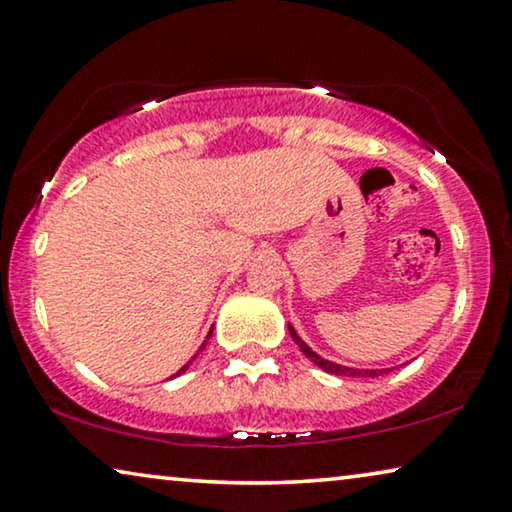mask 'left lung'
<instances>
[{
  "mask_svg": "<svg viewBox=\"0 0 512 512\" xmlns=\"http://www.w3.org/2000/svg\"><path fill=\"white\" fill-rule=\"evenodd\" d=\"M288 332H291L293 342L300 346V351L305 353L307 358H309L311 362H314V365H318V367L323 369V372H328V374H335V376H353V379H355V376H372V379H374V376H381V374H385V372H390V369H353V367L337 365V362L325 360V358H321V355H318V353L311 351V348H309L305 342H302L298 332L293 330V325H291V323H288Z\"/></svg>",
  "mask_w": 512,
  "mask_h": 512,
  "instance_id": "left-lung-1",
  "label": "left lung"
}]
</instances>
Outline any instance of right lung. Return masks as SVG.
Here are the masks:
<instances>
[{
	"mask_svg": "<svg viewBox=\"0 0 512 512\" xmlns=\"http://www.w3.org/2000/svg\"><path fill=\"white\" fill-rule=\"evenodd\" d=\"M210 337H212V330H210V332H207L205 342H203V346H201V348H198V353H201V351H203V348H205V344H207V339H210ZM198 353H196V355H198ZM196 355H194V358H191V360L187 362V365H184V367L180 369V372H177V374H173V376H170V379H175V376H180V374H184V372H187V369H189V365H191V362H194V360H196Z\"/></svg>",
	"mask_w": 512,
	"mask_h": 512,
	"instance_id": "obj_1",
	"label": "right lung"
}]
</instances>
